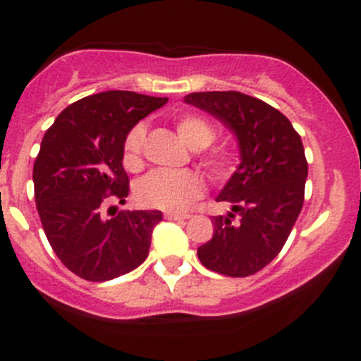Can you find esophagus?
Masks as SVG:
<instances>
[{
	"label": "esophagus",
	"mask_w": 361,
	"mask_h": 361,
	"mask_svg": "<svg viewBox=\"0 0 361 361\" xmlns=\"http://www.w3.org/2000/svg\"><path fill=\"white\" fill-rule=\"evenodd\" d=\"M192 215L190 214H181V212H166L164 214V219L168 221H185V219H190Z\"/></svg>",
	"instance_id": "1"
}]
</instances>
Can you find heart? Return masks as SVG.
Returning a JSON list of instances; mask_svg holds the SVG:
<instances>
[{"mask_svg": "<svg viewBox=\"0 0 361 361\" xmlns=\"http://www.w3.org/2000/svg\"><path fill=\"white\" fill-rule=\"evenodd\" d=\"M178 135L192 149L207 147L217 137V127L209 118L185 114L175 120ZM144 142L146 127L135 123L128 128L122 144V163L127 171L137 173L144 166ZM202 164L214 181L229 180L234 171V157L226 149L207 152ZM204 193V181L198 173L190 171H152L135 185V200L149 209L183 210Z\"/></svg>", "mask_w": 361, "mask_h": 361, "instance_id": "heart-1", "label": "heart"}]
</instances>
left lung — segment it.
I'll list each match as a JSON object with an SVG mask.
<instances>
[{
  "label": "left lung",
  "instance_id": "8db88e82",
  "mask_svg": "<svg viewBox=\"0 0 361 361\" xmlns=\"http://www.w3.org/2000/svg\"><path fill=\"white\" fill-rule=\"evenodd\" d=\"M185 102L229 127L241 152L217 197L233 212L212 217L214 235L198 247V259L221 275H255L281 251L304 204L307 159L300 135L281 111L239 91L190 93Z\"/></svg>",
  "mask_w": 361,
  "mask_h": 361
}]
</instances>
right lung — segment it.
<instances>
[{
	"label": "right lung",
	"instance_id": "right-lung-1",
	"mask_svg": "<svg viewBox=\"0 0 361 361\" xmlns=\"http://www.w3.org/2000/svg\"><path fill=\"white\" fill-rule=\"evenodd\" d=\"M168 98L105 91L74 102L45 132L34 163L35 205L57 258L74 275L106 281L135 270L149 255L159 210H120L103 219L106 202L126 204L128 176L122 144L128 128Z\"/></svg>",
	"mask_w": 361,
	"mask_h": 361
}]
</instances>
